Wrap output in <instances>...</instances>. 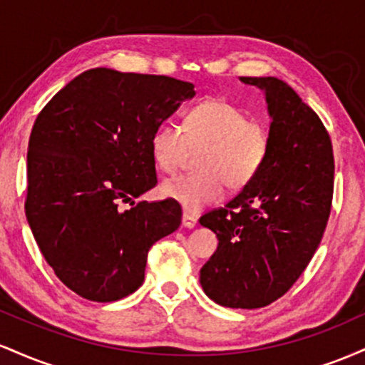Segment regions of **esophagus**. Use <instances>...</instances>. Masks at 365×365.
I'll list each match as a JSON object with an SVG mask.
<instances>
[{"instance_id":"1","label":"esophagus","mask_w":365,"mask_h":365,"mask_svg":"<svg viewBox=\"0 0 365 365\" xmlns=\"http://www.w3.org/2000/svg\"><path fill=\"white\" fill-rule=\"evenodd\" d=\"M197 225V220L194 216L187 215V212H183L182 216V226H185V228H194V226Z\"/></svg>"}]
</instances>
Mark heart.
<instances>
[{"label": "heart", "mask_w": 365, "mask_h": 365, "mask_svg": "<svg viewBox=\"0 0 365 365\" xmlns=\"http://www.w3.org/2000/svg\"><path fill=\"white\" fill-rule=\"evenodd\" d=\"M188 149H202L195 161L200 171L166 180L161 194L195 215L221 199L225 183L240 190L257 177L269 156L271 135L242 108L207 99L185 113L182 127L165 121L150 137V154L163 173L182 168Z\"/></svg>", "instance_id": "b5f03b06"}]
</instances>
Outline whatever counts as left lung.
<instances>
[{
    "instance_id": "1",
    "label": "left lung",
    "mask_w": 365,
    "mask_h": 365,
    "mask_svg": "<svg viewBox=\"0 0 365 365\" xmlns=\"http://www.w3.org/2000/svg\"><path fill=\"white\" fill-rule=\"evenodd\" d=\"M266 94L271 149L266 165L225 207L199 220L217 237L200 284L223 307H266L292 288L321 244L333 200L328 130L287 82L240 77Z\"/></svg>"
}]
</instances>
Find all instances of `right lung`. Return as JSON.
Returning <instances> with one entry per match:
<instances>
[{
  "label": "right lung",
  "instance_id": "1",
  "mask_svg": "<svg viewBox=\"0 0 365 365\" xmlns=\"http://www.w3.org/2000/svg\"><path fill=\"white\" fill-rule=\"evenodd\" d=\"M194 96L190 82L166 75L92 68L37 115L25 216L46 262L77 295L115 302L135 292L150 247L182 223L175 200L133 199L158 183L154 130Z\"/></svg>",
  "mask_w": 365,
  "mask_h": 365
}]
</instances>
